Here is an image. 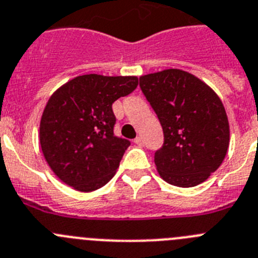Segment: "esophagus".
Returning <instances> with one entry per match:
<instances>
[{"instance_id":"obj_1","label":"esophagus","mask_w":258,"mask_h":258,"mask_svg":"<svg viewBox=\"0 0 258 258\" xmlns=\"http://www.w3.org/2000/svg\"><path fill=\"white\" fill-rule=\"evenodd\" d=\"M135 144H138L139 146H143V145H144V140H143V138H141V136H139V138L135 139Z\"/></svg>"}]
</instances>
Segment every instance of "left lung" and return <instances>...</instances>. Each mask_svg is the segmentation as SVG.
<instances>
[{
	"label": "left lung",
	"mask_w": 258,
	"mask_h": 258,
	"mask_svg": "<svg viewBox=\"0 0 258 258\" xmlns=\"http://www.w3.org/2000/svg\"><path fill=\"white\" fill-rule=\"evenodd\" d=\"M140 87L163 128V146L154 155L159 176L180 187L202 184L229 149L230 128L220 97L181 69L141 76Z\"/></svg>",
	"instance_id": "1"
}]
</instances>
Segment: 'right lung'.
<instances>
[{"mask_svg":"<svg viewBox=\"0 0 258 258\" xmlns=\"http://www.w3.org/2000/svg\"><path fill=\"white\" fill-rule=\"evenodd\" d=\"M139 85L135 76L85 74L51 95L39 144L52 172L78 191L100 189L115 175L130 141L114 136L112 104Z\"/></svg>","mask_w":258,"mask_h":258,"instance_id":"right-lung-1","label":"right lung"}]
</instances>
